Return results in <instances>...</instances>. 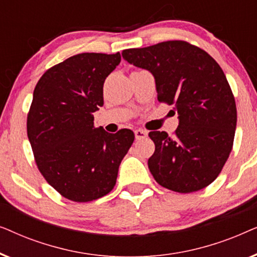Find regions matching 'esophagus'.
Here are the masks:
<instances>
[{"instance_id":"obj_1","label":"esophagus","mask_w":257,"mask_h":257,"mask_svg":"<svg viewBox=\"0 0 257 257\" xmlns=\"http://www.w3.org/2000/svg\"><path fill=\"white\" fill-rule=\"evenodd\" d=\"M135 136H136V139L137 140H140V139H144L147 137V132L144 131V130H136L135 131Z\"/></svg>"}]
</instances>
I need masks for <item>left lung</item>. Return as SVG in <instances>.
<instances>
[{
  "label": "left lung",
  "mask_w": 257,
  "mask_h": 257,
  "mask_svg": "<svg viewBox=\"0 0 257 257\" xmlns=\"http://www.w3.org/2000/svg\"><path fill=\"white\" fill-rule=\"evenodd\" d=\"M121 55L152 73L158 100L174 104L178 112L173 137L149 133L156 145L149 159L153 178L178 193L207 187L226 164L236 128V105L222 69L206 51L184 41L127 49Z\"/></svg>",
  "instance_id": "1"
}]
</instances>
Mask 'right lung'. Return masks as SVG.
<instances>
[{
  "instance_id": "add662e5",
  "label": "right lung",
  "mask_w": 257,
  "mask_h": 257,
  "mask_svg": "<svg viewBox=\"0 0 257 257\" xmlns=\"http://www.w3.org/2000/svg\"><path fill=\"white\" fill-rule=\"evenodd\" d=\"M120 54L84 52L52 66L34 90L28 138L42 175L64 198L87 202L113 189L135 133L93 126L103 85Z\"/></svg>"
}]
</instances>
